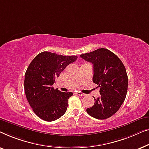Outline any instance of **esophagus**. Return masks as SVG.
<instances>
[{"instance_id":"1","label":"esophagus","mask_w":149,"mask_h":149,"mask_svg":"<svg viewBox=\"0 0 149 149\" xmlns=\"http://www.w3.org/2000/svg\"><path fill=\"white\" fill-rule=\"evenodd\" d=\"M76 94H77V95H79V96H85V94H84V93H81V92H77Z\"/></svg>"}]
</instances>
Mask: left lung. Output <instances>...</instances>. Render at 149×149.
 Wrapping results in <instances>:
<instances>
[{"instance_id":"8db88e82","label":"left lung","mask_w":149,"mask_h":149,"mask_svg":"<svg viewBox=\"0 0 149 149\" xmlns=\"http://www.w3.org/2000/svg\"><path fill=\"white\" fill-rule=\"evenodd\" d=\"M93 64V81L100 88V96L86 109L88 114L98 119L111 117L124 101L127 91V75L124 65L116 54L107 49H98L80 54Z\"/></svg>"}]
</instances>
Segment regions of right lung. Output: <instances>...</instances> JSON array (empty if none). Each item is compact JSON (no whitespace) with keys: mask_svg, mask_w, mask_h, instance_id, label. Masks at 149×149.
<instances>
[{"mask_svg":"<svg viewBox=\"0 0 149 149\" xmlns=\"http://www.w3.org/2000/svg\"><path fill=\"white\" fill-rule=\"evenodd\" d=\"M77 56H63L42 52L32 60L25 74L24 90L27 100L37 116L53 121L63 116L72 92L63 93L52 86L68 65Z\"/></svg>","mask_w":149,"mask_h":149,"instance_id":"obj_1","label":"right lung"}]
</instances>
